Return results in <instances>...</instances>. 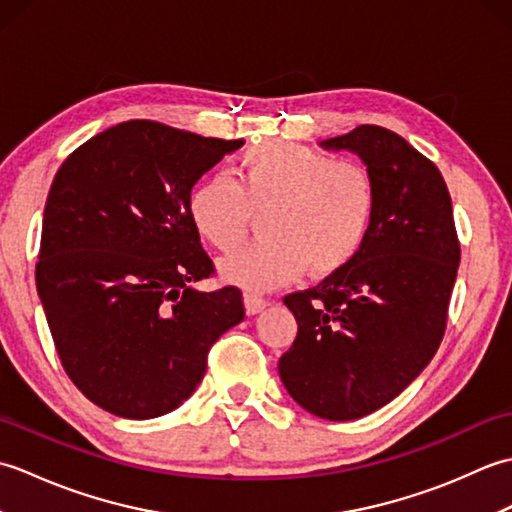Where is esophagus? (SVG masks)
Here are the masks:
<instances>
[{
  "instance_id": "34e87169",
  "label": "esophagus",
  "mask_w": 512,
  "mask_h": 512,
  "mask_svg": "<svg viewBox=\"0 0 512 512\" xmlns=\"http://www.w3.org/2000/svg\"><path fill=\"white\" fill-rule=\"evenodd\" d=\"M268 306V301L264 297L255 295V292H246L244 295V308L248 314H259Z\"/></svg>"
}]
</instances>
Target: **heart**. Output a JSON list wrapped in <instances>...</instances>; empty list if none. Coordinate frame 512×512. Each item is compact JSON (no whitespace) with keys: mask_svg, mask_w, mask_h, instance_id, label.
<instances>
[{"mask_svg":"<svg viewBox=\"0 0 512 512\" xmlns=\"http://www.w3.org/2000/svg\"><path fill=\"white\" fill-rule=\"evenodd\" d=\"M376 182L361 162L334 160L299 143L246 149L235 182L209 176L189 195V220L220 250L242 244L253 213L266 211V239L220 259L228 284L270 290L297 279L339 273L361 253L376 217Z\"/></svg>","mask_w":512,"mask_h":512,"instance_id":"b5f03b06","label":"heart"}]
</instances>
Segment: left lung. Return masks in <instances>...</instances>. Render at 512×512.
<instances>
[{
	"label": "left lung",
	"mask_w": 512,
	"mask_h": 512,
	"mask_svg": "<svg viewBox=\"0 0 512 512\" xmlns=\"http://www.w3.org/2000/svg\"><path fill=\"white\" fill-rule=\"evenodd\" d=\"M319 145L363 160L376 217L350 264L284 299L299 330L277 369L299 407L343 422L394 400L438 352L460 242L442 173L405 138L361 125Z\"/></svg>",
	"instance_id": "left-lung-1"
}]
</instances>
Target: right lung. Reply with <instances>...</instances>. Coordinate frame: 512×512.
Segmentation results:
<instances>
[{
  "mask_svg": "<svg viewBox=\"0 0 512 512\" xmlns=\"http://www.w3.org/2000/svg\"><path fill=\"white\" fill-rule=\"evenodd\" d=\"M242 145L127 121L83 143L52 180L37 292L63 369L114 416L178 409L211 345L244 319L237 288H193L213 262L187 209L195 182Z\"/></svg>",
  "mask_w": 512,
  "mask_h": 512,
  "instance_id": "obj_1",
  "label": "right lung"
}]
</instances>
